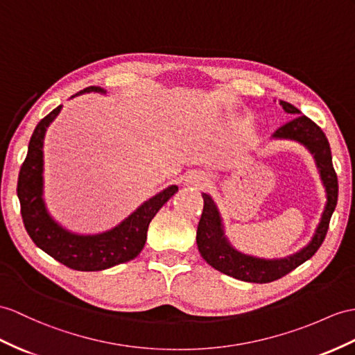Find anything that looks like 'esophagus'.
Returning a JSON list of instances; mask_svg holds the SVG:
<instances>
[{
    "label": "esophagus",
    "mask_w": 355,
    "mask_h": 355,
    "mask_svg": "<svg viewBox=\"0 0 355 355\" xmlns=\"http://www.w3.org/2000/svg\"><path fill=\"white\" fill-rule=\"evenodd\" d=\"M188 182L189 184H202V179H198V178H196V176H191L188 179Z\"/></svg>",
    "instance_id": "obj_1"
}]
</instances>
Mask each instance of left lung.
I'll return each mask as SVG.
<instances>
[{
    "label": "left lung",
    "instance_id": "obj_1",
    "mask_svg": "<svg viewBox=\"0 0 355 355\" xmlns=\"http://www.w3.org/2000/svg\"><path fill=\"white\" fill-rule=\"evenodd\" d=\"M280 103L284 111L298 116L280 126L272 137L297 140L315 155L318 168L321 171V178L327 189V206L315 236L307 247L302 248L300 253L280 259V261H263V259L245 256L230 247L227 239L223 235L221 218L217 206L214 205L209 196L202 194L203 212L197 226L198 252L205 261L217 271L230 275L233 279L250 283H270L279 280L312 257L324 243L328 226H330V218L337 205V196H339V182H337V175L333 167L330 143H328L324 131L313 120L301 114V111L293 107L292 103L284 101Z\"/></svg>",
    "mask_w": 355,
    "mask_h": 355
}]
</instances>
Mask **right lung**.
Here are the masks:
<instances>
[{"label":"right lung","instance_id":"1","mask_svg":"<svg viewBox=\"0 0 355 355\" xmlns=\"http://www.w3.org/2000/svg\"><path fill=\"white\" fill-rule=\"evenodd\" d=\"M89 92H102L101 87H90L76 94ZM62 105L49 112L37 123L30 138L27 158L22 162L18 178V197L21 203V215L25 230L43 252L54 257L60 263L76 271H101L119 263L132 261L140 254L146 244V235L152 218L162 205L178 191L171 185L159 194L144 202L135 212L101 235H73L49 217L42 198V166H43V137L46 128L57 117Z\"/></svg>","mask_w":355,"mask_h":355}]
</instances>
